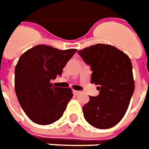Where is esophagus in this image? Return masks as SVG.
Returning <instances> with one entry per match:
<instances>
[{
	"label": "esophagus",
	"instance_id": "34e87169",
	"mask_svg": "<svg viewBox=\"0 0 149 149\" xmlns=\"http://www.w3.org/2000/svg\"><path fill=\"white\" fill-rule=\"evenodd\" d=\"M80 91H77V90H73V93H74L75 95H78L79 93H80Z\"/></svg>",
	"mask_w": 149,
	"mask_h": 149
}]
</instances>
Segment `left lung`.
Returning <instances> with one entry per match:
<instances>
[{"instance_id": "left-lung-1", "label": "left lung", "mask_w": 149, "mask_h": 149, "mask_svg": "<svg viewBox=\"0 0 149 149\" xmlns=\"http://www.w3.org/2000/svg\"><path fill=\"white\" fill-rule=\"evenodd\" d=\"M78 54L90 65L91 83L99 90L82 107L85 120L97 128L113 127L125 115L135 89L131 60L114 46L102 43L80 50Z\"/></svg>"}]
</instances>
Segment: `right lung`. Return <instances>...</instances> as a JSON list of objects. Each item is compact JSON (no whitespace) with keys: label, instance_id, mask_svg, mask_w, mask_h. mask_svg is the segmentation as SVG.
<instances>
[{"label":"right lung","instance_id":"1","mask_svg":"<svg viewBox=\"0 0 149 149\" xmlns=\"http://www.w3.org/2000/svg\"><path fill=\"white\" fill-rule=\"evenodd\" d=\"M77 51L40 44L20 56L15 67L14 88L21 107L32 122L48 125L62 117L72 90L53 86L51 80L62 74Z\"/></svg>","mask_w":149,"mask_h":149}]
</instances>
